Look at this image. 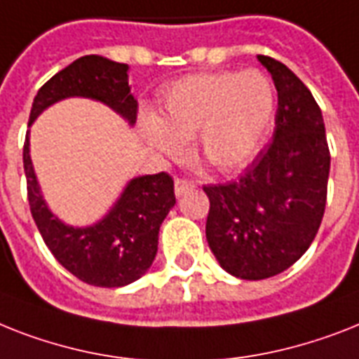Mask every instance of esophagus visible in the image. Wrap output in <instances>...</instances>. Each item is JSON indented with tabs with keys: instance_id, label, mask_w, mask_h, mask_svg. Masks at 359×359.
Here are the masks:
<instances>
[{
	"instance_id": "esophagus-1",
	"label": "esophagus",
	"mask_w": 359,
	"mask_h": 359,
	"mask_svg": "<svg viewBox=\"0 0 359 359\" xmlns=\"http://www.w3.org/2000/svg\"><path fill=\"white\" fill-rule=\"evenodd\" d=\"M195 188H197V184L191 182V180H184V179L175 180V195H177V197H182V195H186L188 191H194Z\"/></svg>"
}]
</instances>
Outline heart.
<instances>
[{"instance_id":"b5f03b06","label":"heart","mask_w":359,"mask_h":359,"mask_svg":"<svg viewBox=\"0 0 359 359\" xmlns=\"http://www.w3.org/2000/svg\"><path fill=\"white\" fill-rule=\"evenodd\" d=\"M275 107V86L258 69L188 75L165 92L158 118L144 119V136L168 156L195 138L206 164L234 171L252 158Z\"/></svg>"}]
</instances>
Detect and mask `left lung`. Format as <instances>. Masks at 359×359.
I'll use <instances>...</instances> for the list:
<instances>
[{
    "mask_svg": "<svg viewBox=\"0 0 359 359\" xmlns=\"http://www.w3.org/2000/svg\"><path fill=\"white\" fill-rule=\"evenodd\" d=\"M278 92L275 130L229 184L205 186L206 240L215 260L241 280H264L295 264L321 226L330 151L319 104L285 64L258 55Z\"/></svg>",
    "mask_w": 359,
    "mask_h": 359,
    "instance_id": "8db88e82",
    "label": "left lung"
}]
</instances>
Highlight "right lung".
Here are the masks:
<instances>
[{
    "mask_svg": "<svg viewBox=\"0 0 359 359\" xmlns=\"http://www.w3.org/2000/svg\"><path fill=\"white\" fill-rule=\"evenodd\" d=\"M84 97L107 104L133 127L138 101L130 92L129 66L101 55H86L66 66L38 90L29 127L51 104ZM31 214L58 264L79 280L97 287H123L149 271L158 250L162 221L175 206L173 180L168 173L142 175L125 184L110 210L86 226L64 223L51 212L31 160V136L23 145Z\"/></svg>",
    "mask_w": 359,
    "mask_h": 359,
    "instance_id": "obj_1",
    "label": "right lung"
}]
</instances>
